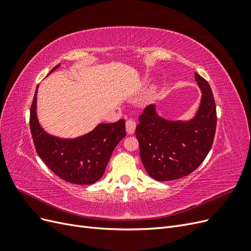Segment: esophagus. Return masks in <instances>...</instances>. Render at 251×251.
Here are the masks:
<instances>
[{"mask_svg":"<svg viewBox=\"0 0 251 251\" xmlns=\"http://www.w3.org/2000/svg\"><path fill=\"white\" fill-rule=\"evenodd\" d=\"M126 133H127V134H130V135L134 134V132H135V130H136V123H135V121L132 120V119L126 120Z\"/></svg>","mask_w":251,"mask_h":251,"instance_id":"esophagus-1","label":"esophagus"}]
</instances>
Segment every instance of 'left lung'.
<instances>
[{
    "label": "left lung",
    "mask_w": 251,
    "mask_h": 251,
    "mask_svg": "<svg viewBox=\"0 0 251 251\" xmlns=\"http://www.w3.org/2000/svg\"><path fill=\"white\" fill-rule=\"evenodd\" d=\"M201 90L199 108L185 120H171L160 116L156 104L144 109L136 126L140 158L144 169L157 181L185 177L203 162L214 142L217 112L208 82L195 73Z\"/></svg>",
    "instance_id": "left-lung-1"
}]
</instances>
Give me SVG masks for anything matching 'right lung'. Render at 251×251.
<instances>
[{
    "label": "right lung",
    "mask_w": 251,
    "mask_h": 251,
    "mask_svg": "<svg viewBox=\"0 0 251 251\" xmlns=\"http://www.w3.org/2000/svg\"><path fill=\"white\" fill-rule=\"evenodd\" d=\"M59 66L53 68L50 73ZM37 89L39 86L30 109V130L36 153L63 180L80 185L95 183L102 177L114 149L125 138V120L98 124L91 132L75 138L51 135L45 131L37 117Z\"/></svg>",
    "instance_id": "add662e5"
}]
</instances>
